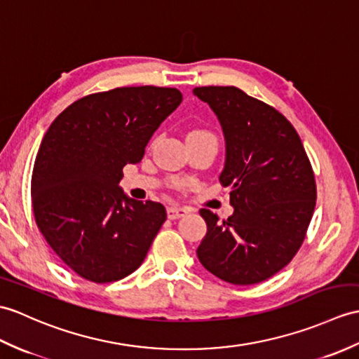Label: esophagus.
Returning a JSON list of instances; mask_svg holds the SVG:
<instances>
[{"label":"esophagus","mask_w":359,"mask_h":359,"mask_svg":"<svg viewBox=\"0 0 359 359\" xmlns=\"http://www.w3.org/2000/svg\"><path fill=\"white\" fill-rule=\"evenodd\" d=\"M166 214H168V219L176 220V219L183 217V215H187L188 210H185V208H180V206H170L168 210H166Z\"/></svg>","instance_id":"esophagus-1"}]
</instances>
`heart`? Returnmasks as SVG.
<instances>
[{
  "instance_id": "obj_1",
  "label": "heart",
  "mask_w": 359,
  "mask_h": 359,
  "mask_svg": "<svg viewBox=\"0 0 359 359\" xmlns=\"http://www.w3.org/2000/svg\"><path fill=\"white\" fill-rule=\"evenodd\" d=\"M202 135H210V136H212L211 133H208V131H203V130H197V131H193L191 133L189 136H202Z\"/></svg>"
}]
</instances>
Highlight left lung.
<instances>
[{"label":"left lung","mask_w":359,"mask_h":359,"mask_svg":"<svg viewBox=\"0 0 359 359\" xmlns=\"http://www.w3.org/2000/svg\"><path fill=\"white\" fill-rule=\"evenodd\" d=\"M217 116L226 161L220 183L231 188L226 220L206 208L197 248L205 269L231 285H255L280 272L303 245L315 210L312 165L298 133L273 107L237 87H196Z\"/></svg>","instance_id":"8db88e82"}]
</instances>
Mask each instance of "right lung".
<instances>
[{"label": "right lung", "mask_w": 359, "mask_h": 359, "mask_svg": "<svg viewBox=\"0 0 359 359\" xmlns=\"http://www.w3.org/2000/svg\"><path fill=\"white\" fill-rule=\"evenodd\" d=\"M180 102L177 88L121 87L78 99L48 127L32 174L33 214L79 277L118 281L144 262L165 206L130 198L119 182Z\"/></svg>", "instance_id": "add662e5"}]
</instances>
